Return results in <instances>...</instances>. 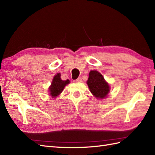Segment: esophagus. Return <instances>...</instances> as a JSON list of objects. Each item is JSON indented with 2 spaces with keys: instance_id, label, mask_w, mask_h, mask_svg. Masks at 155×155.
<instances>
[{
  "instance_id": "esophagus-1",
  "label": "esophagus",
  "mask_w": 155,
  "mask_h": 155,
  "mask_svg": "<svg viewBox=\"0 0 155 155\" xmlns=\"http://www.w3.org/2000/svg\"><path fill=\"white\" fill-rule=\"evenodd\" d=\"M82 81H82V78H81V77L78 78L77 79H76V80H74V83H81Z\"/></svg>"
}]
</instances>
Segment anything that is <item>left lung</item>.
Instances as JSON below:
<instances>
[{"mask_svg":"<svg viewBox=\"0 0 155 155\" xmlns=\"http://www.w3.org/2000/svg\"><path fill=\"white\" fill-rule=\"evenodd\" d=\"M87 83L91 93L97 98H104L109 93V85L104 81L103 75L97 71L89 72Z\"/></svg>","mask_w":155,"mask_h":155,"instance_id":"8db88e82","label":"left lung"}]
</instances>
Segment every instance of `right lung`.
Returning <instances> with one entry per match:
<instances>
[{
  "instance_id": "obj_1",
  "label": "right lung",
  "mask_w": 155,
  "mask_h": 155,
  "mask_svg": "<svg viewBox=\"0 0 155 155\" xmlns=\"http://www.w3.org/2000/svg\"><path fill=\"white\" fill-rule=\"evenodd\" d=\"M69 83L70 81L68 79L67 81L61 80L60 73L56 74L52 80L51 86L49 87V91H50L51 97H56L58 94H60L62 90L64 89V87Z\"/></svg>"
}]
</instances>
